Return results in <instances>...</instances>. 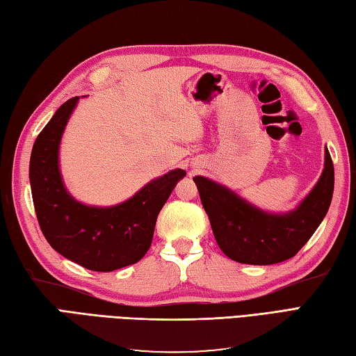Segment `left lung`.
Returning <instances> with one entry per match:
<instances>
[{
	"label": "left lung",
	"mask_w": 356,
	"mask_h": 356,
	"mask_svg": "<svg viewBox=\"0 0 356 356\" xmlns=\"http://www.w3.org/2000/svg\"><path fill=\"white\" fill-rule=\"evenodd\" d=\"M213 236L227 258L252 266H271L293 258L326 217L334 194V163L325 148V168L317 184L294 209H259L227 186L195 176Z\"/></svg>",
	"instance_id": "obj_1"
}]
</instances>
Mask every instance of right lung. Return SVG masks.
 I'll return each instance as SVG.
<instances>
[{
    "mask_svg": "<svg viewBox=\"0 0 356 356\" xmlns=\"http://www.w3.org/2000/svg\"><path fill=\"white\" fill-rule=\"evenodd\" d=\"M79 100L63 103L35 140L30 156L33 204L40 230L57 253L88 270L113 271L136 264L150 249L162 206L186 171L171 170L113 206L76 200L63 184L59 150Z\"/></svg>",
    "mask_w": 356,
    "mask_h": 356,
    "instance_id": "1",
    "label": "right lung"
}]
</instances>
